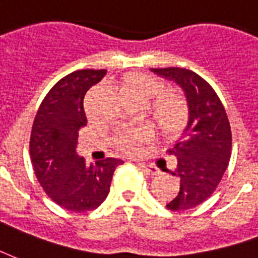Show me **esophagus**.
I'll use <instances>...</instances> for the list:
<instances>
[{
  "label": "esophagus",
  "mask_w": 258,
  "mask_h": 258,
  "mask_svg": "<svg viewBox=\"0 0 258 258\" xmlns=\"http://www.w3.org/2000/svg\"><path fill=\"white\" fill-rule=\"evenodd\" d=\"M137 166L142 169V170L144 173H147V174H152V176H154V174H158V173H159V170H158V169L155 168V166H151V165H146V163H139Z\"/></svg>",
  "instance_id": "1"
}]
</instances>
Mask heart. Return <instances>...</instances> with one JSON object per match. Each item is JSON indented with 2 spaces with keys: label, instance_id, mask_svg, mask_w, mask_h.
Returning <instances> with one entry per match:
<instances>
[{
  "label": "heart",
  "instance_id": "1",
  "mask_svg": "<svg viewBox=\"0 0 258 258\" xmlns=\"http://www.w3.org/2000/svg\"><path fill=\"white\" fill-rule=\"evenodd\" d=\"M162 89L161 81L144 73L131 74L123 80L121 85V93L125 99H137L147 103L154 96L158 95L150 107V118L158 133L169 139L177 136L187 126L189 107L188 101L181 92L166 90L161 94ZM147 137L148 132L143 127L129 129L119 133L114 139V147L122 154L136 155L140 151V144L147 140Z\"/></svg>",
  "mask_w": 258,
  "mask_h": 258
}]
</instances>
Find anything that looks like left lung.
Here are the masks:
<instances>
[{"label":"left lung","mask_w":258,"mask_h":258,"mask_svg":"<svg viewBox=\"0 0 258 258\" xmlns=\"http://www.w3.org/2000/svg\"><path fill=\"white\" fill-rule=\"evenodd\" d=\"M151 70L177 82L188 101L187 127L180 140L166 151L177 158L172 174L180 181L177 197L166 208L183 212L205 202L216 191L231 158L232 133L220 97L201 75L180 67Z\"/></svg>","instance_id":"8db88e82"}]
</instances>
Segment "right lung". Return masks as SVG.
<instances>
[{"label": "right lung", "mask_w": 258, "mask_h": 258, "mask_svg": "<svg viewBox=\"0 0 258 258\" xmlns=\"http://www.w3.org/2000/svg\"><path fill=\"white\" fill-rule=\"evenodd\" d=\"M107 70H78L56 82L41 103L30 136V157L38 183L54 204L74 213L99 208L123 161L106 158L86 165L75 147L86 125L84 97Z\"/></svg>", "instance_id": "1"}]
</instances>
